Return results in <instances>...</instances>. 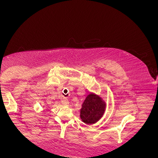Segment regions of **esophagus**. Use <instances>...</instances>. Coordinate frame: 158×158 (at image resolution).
<instances>
[{
    "instance_id": "34e87169",
    "label": "esophagus",
    "mask_w": 158,
    "mask_h": 158,
    "mask_svg": "<svg viewBox=\"0 0 158 158\" xmlns=\"http://www.w3.org/2000/svg\"><path fill=\"white\" fill-rule=\"evenodd\" d=\"M61 103H62L63 106H68L69 105V101L67 98H63L62 100H61Z\"/></svg>"
}]
</instances>
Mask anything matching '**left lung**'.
<instances>
[{"label":"left lung","instance_id":"obj_1","mask_svg":"<svg viewBox=\"0 0 158 158\" xmlns=\"http://www.w3.org/2000/svg\"><path fill=\"white\" fill-rule=\"evenodd\" d=\"M106 102L99 96L93 93L90 94L81 105V120L88 125L94 124L102 118L106 111Z\"/></svg>","mask_w":158,"mask_h":158}]
</instances>
